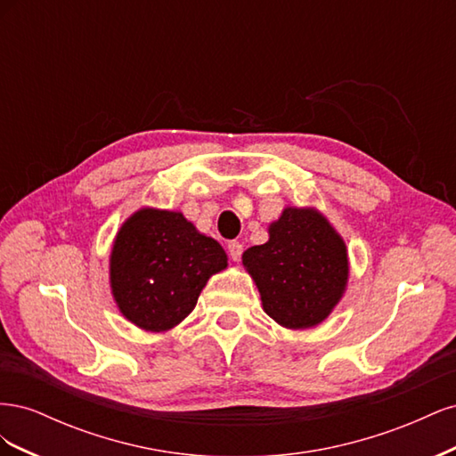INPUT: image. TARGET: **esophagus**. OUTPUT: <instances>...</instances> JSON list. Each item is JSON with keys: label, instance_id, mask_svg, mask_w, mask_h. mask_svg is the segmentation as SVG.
<instances>
[{"label": "esophagus", "instance_id": "34e87169", "mask_svg": "<svg viewBox=\"0 0 456 456\" xmlns=\"http://www.w3.org/2000/svg\"><path fill=\"white\" fill-rule=\"evenodd\" d=\"M228 253H230L232 260L238 262L241 258V253H243V245L240 241H230L228 243Z\"/></svg>", "mask_w": 456, "mask_h": 456}]
</instances>
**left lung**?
<instances>
[{
	"label": "left lung",
	"mask_w": 456,
	"mask_h": 456,
	"mask_svg": "<svg viewBox=\"0 0 456 456\" xmlns=\"http://www.w3.org/2000/svg\"><path fill=\"white\" fill-rule=\"evenodd\" d=\"M268 236L241 255L262 308L285 329L320 325L346 293V243L315 207H285Z\"/></svg>",
	"instance_id": "8db88e82"
}]
</instances>
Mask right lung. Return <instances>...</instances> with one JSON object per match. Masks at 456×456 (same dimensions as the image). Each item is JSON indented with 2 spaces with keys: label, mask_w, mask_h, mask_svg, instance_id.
I'll list each match as a JSON object with an SVG mask.
<instances>
[{
  "label": "right lung",
  "mask_w": 456,
  "mask_h": 456,
  "mask_svg": "<svg viewBox=\"0 0 456 456\" xmlns=\"http://www.w3.org/2000/svg\"><path fill=\"white\" fill-rule=\"evenodd\" d=\"M228 268L220 243L181 211L142 207L118 230L110 253V289L121 315L165 333L196 308L213 273Z\"/></svg>",
  "instance_id": "1"
}]
</instances>
